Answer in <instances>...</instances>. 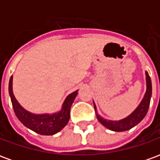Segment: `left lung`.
<instances>
[{
    "label": "left lung",
    "instance_id": "1",
    "mask_svg": "<svg viewBox=\"0 0 160 160\" xmlns=\"http://www.w3.org/2000/svg\"><path fill=\"white\" fill-rule=\"evenodd\" d=\"M146 81H147V91H146L143 99L138 105V107L128 117L123 118L122 120L111 121L103 118L98 114L97 108L93 103L94 109L96 111V116H97L98 120L99 121V122L103 124L105 128H107L108 129L116 131V132L128 130L132 128H134V126H136L139 122H141L148 113L152 97V81L147 71H146Z\"/></svg>",
    "mask_w": 160,
    "mask_h": 160
}]
</instances>
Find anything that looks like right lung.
<instances>
[{
	"instance_id": "add662e5",
	"label": "right lung",
	"mask_w": 160,
	"mask_h": 160,
	"mask_svg": "<svg viewBox=\"0 0 160 160\" xmlns=\"http://www.w3.org/2000/svg\"><path fill=\"white\" fill-rule=\"evenodd\" d=\"M8 91L16 117L26 128L42 135H53L66 126L70 118V108L78 94V90L69 94L59 112L37 115L25 110L17 101L12 92V76L9 80Z\"/></svg>"
}]
</instances>
